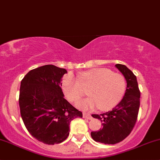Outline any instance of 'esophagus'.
I'll return each instance as SVG.
<instances>
[{
    "instance_id": "34e87169",
    "label": "esophagus",
    "mask_w": 160,
    "mask_h": 160,
    "mask_svg": "<svg viewBox=\"0 0 160 160\" xmlns=\"http://www.w3.org/2000/svg\"><path fill=\"white\" fill-rule=\"evenodd\" d=\"M83 117L84 118H88V119H92V116L90 115V114H88V113H83Z\"/></svg>"
}]
</instances>
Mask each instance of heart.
<instances>
[{
    "mask_svg": "<svg viewBox=\"0 0 160 160\" xmlns=\"http://www.w3.org/2000/svg\"><path fill=\"white\" fill-rule=\"evenodd\" d=\"M83 86H90V98L79 102V108L88 111L98 108L101 111H108L123 98L126 80L123 75L107 68L91 69L80 73L78 77L68 73L62 78V91L71 102H77L83 96Z\"/></svg>",
    "mask_w": 160,
    "mask_h": 160,
    "instance_id": "1",
    "label": "heart"
}]
</instances>
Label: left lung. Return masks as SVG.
Instances as JSON below:
<instances>
[{
    "label": "left lung",
    "instance_id": "8db88e82",
    "mask_svg": "<svg viewBox=\"0 0 160 160\" xmlns=\"http://www.w3.org/2000/svg\"><path fill=\"white\" fill-rule=\"evenodd\" d=\"M125 77L127 88L125 96L112 111L101 114H92L103 122V128L91 132L94 141L104 144H116L125 139L131 133L138 118L140 106V90L135 74L126 66L116 64Z\"/></svg>",
    "mask_w": 160,
    "mask_h": 160
}]
</instances>
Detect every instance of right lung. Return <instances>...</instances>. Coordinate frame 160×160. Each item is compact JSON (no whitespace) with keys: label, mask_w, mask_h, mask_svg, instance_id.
<instances>
[{"label":"right lung","mask_w":160,"mask_h":160,"mask_svg":"<svg viewBox=\"0 0 160 160\" xmlns=\"http://www.w3.org/2000/svg\"><path fill=\"white\" fill-rule=\"evenodd\" d=\"M67 71L53 65L30 70L21 82L19 107L28 132L39 142L59 144L70 134V122L81 111L64 98L62 77Z\"/></svg>","instance_id":"right-lung-1"}]
</instances>
